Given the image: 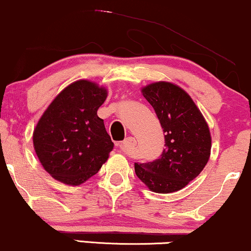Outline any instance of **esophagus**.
<instances>
[{
	"instance_id": "esophagus-1",
	"label": "esophagus",
	"mask_w": 251,
	"mask_h": 251,
	"mask_svg": "<svg viewBox=\"0 0 251 251\" xmlns=\"http://www.w3.org/2000/svg\"><path fill=\"white\" fill-rule=\"evenodd\" d=\"M136 144H137V142H136L134 137H128V138H126L123 142H121V143L117 144V147H119L120 149L123 151V152H128L129 150L134 149V148L136 147Z\"/></svg>"
}]
</instances>
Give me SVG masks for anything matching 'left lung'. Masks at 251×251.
I'll list each match as a JSON object with an SVG mask.
<instances>
[{
	"mask_svg": "<svg viewBox=\"0 0 251 251\" xmlns=\"http://www.w3.org/2000/svg\"><path fill=\"white\" fill-rule=\"evenodd\" d=\"M142 93L165 132V149L153 162L135 163L136 176L156 193H172L198 177L208 162V126L190 95L173 83H151Z\"/></svg>",
	"mask_w": 251,
	"mask_h": 251,
	"instance_id": "1",
	"label": "left lung"
}]
</instances>
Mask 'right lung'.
<instances>
[{
  "label": "right lung",
  "mask_w": 251,
  "mask_h": 251,
  "mask_svg": "<svg viewBox=\"0 0 251 251\" xmlns=\"http://www.w3.org/2000/svg\"><path fill=\"white\" fill-rule=\"evenodd\" d=\"M107 91L79 80L52 101L33 131V147L43 168L57 180L80 185L98 173L114 143L98 116Z\"/></svg>",
  "instance_id": "right-lung-1"
}]
</instances>
